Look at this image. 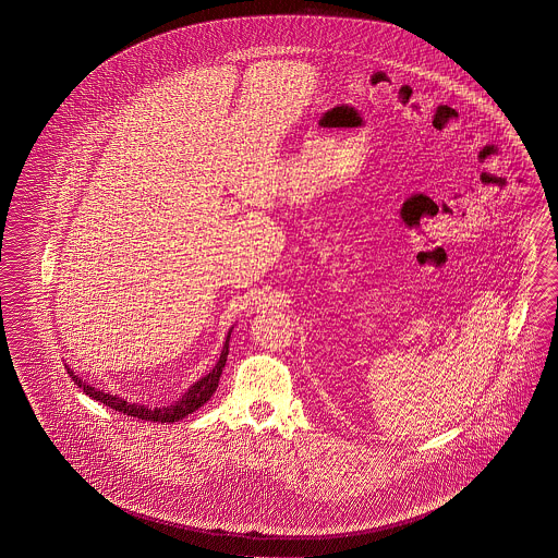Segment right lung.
<instances>
[{"label":"right lung","mask_w":558,"mask_h":558,"mask_svg":"<svg viewBox=\"0 0 558 558\" xmlns=\"http://www.w3.org/2000/svg\"><path fill=\"white\" fill-rule=\"evenodd\" d=\"M231 331H233V329H229V333H227L219 362L215 364V368L208 372L206 376H203L198 383H194V385L184 392V397H182L180 401H175L173 405L149 409V407L138 405V403H126L124 399H120L117 395H110V392H104V390H98L96 387L87 385L84 378H80L69 366L68 374L73 378V383H75L80 389H84L87 397H92L94 401H100L104 405H108L110 409L119 411V413L131 415V417H136V420H145V422H180V420H184L190 413H194L196 409H201V407L213 397V392L217 390V387H219L220 374H222L227 355H229V338H231Z\"/></svg>","instance_id":"add662e5"}]
</instances>
